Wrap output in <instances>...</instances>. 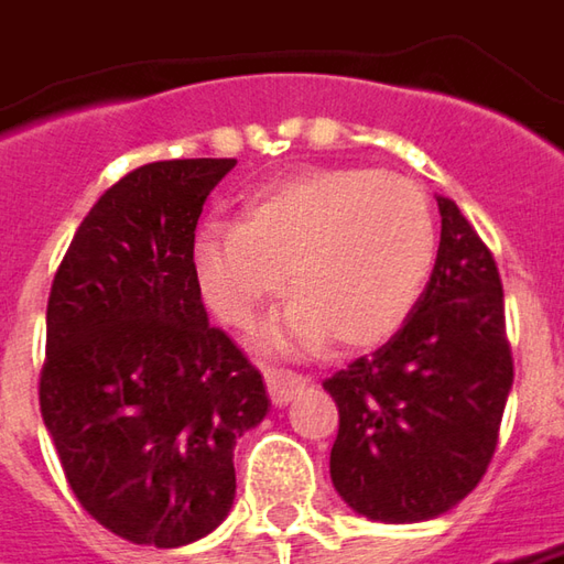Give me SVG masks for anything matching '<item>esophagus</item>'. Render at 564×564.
I'll return each instance as SVG.
<instances>
[{
  "mask_svg": "<svg viewBox=\"0 0 564 564\" xmlns=\"http://www.w3.org/2000/svg\"><path fill=\"white\" fill-rule=\"evenodd\" d=\"M263 379H267V391H270V400H273L275 406H285L291 397L304 388V379H301V376H294L291 369H275V366H267V369H263Z\"/></svg>",
  "mask_w": 564,
  "mask_h": 564,
  "instance_id": "1",
  "label": "esophagus"
}]
</instances>
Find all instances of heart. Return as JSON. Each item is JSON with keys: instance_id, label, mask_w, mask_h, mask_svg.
<instances>
[{"instance_id": "1", "label": "heart", "mask_w": 564, "mask_h": 564, "mask_svg": "<svg viewBox=\"0 0 564 564\" xmlns=\"http://www.w3.org/2000/svg\"><path fill=\"white\" fill-rule=\"evenodd\" d=\"M434 260L425 192L397 173L319 167L254 192L241 220H210L195 238V273L214 316L254 326L289 270L294 304L267 332L279 350L328 335L360 350L410 316Z\"/></svg>"}]
</instances>
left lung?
Returning a JSON list of instances; mask_svg holds the SVG:
<instances>
[{"mask_svg": "<svg viewBox=\"0 0 564 564\" xmlns=\"http://www.w3.org/2000/svg\"><path fill=\"white\" fill-rule=\"evenodd\" d=\"M441 248L406 323L323 381L338 406L332 485L372 521L444 516L485 478L512 388L497 260L437 195Z\"/></svg>", "mask_w": 564, "mask_h": 564, "instance_id": "8db88e82", "label": "left lung"}]
</instances>
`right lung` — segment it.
<instances>
[{
  "mask_svg": "<svg viewBox=\"0 0 564 564\" xmlns=\"http://www.w3.org/2000/svg\"><path fill=\"white\" fill-rule=\"evenodd\" d=\"M232 167L185 158L117 180L48 291L40 413L79 506L139 546H185L226 519L236 441L270 410L195 273L202 207Z\"/></svg>",
  "mask_w": 564,
  "mask_h": 564,
  "instance_id": "1",
  "label": "right lung"
}]
</instances>
